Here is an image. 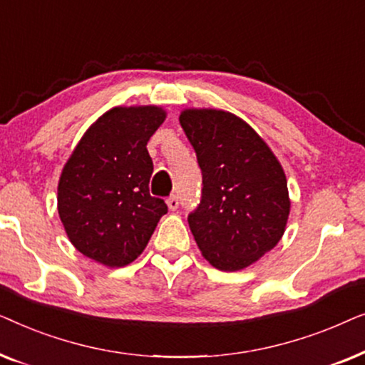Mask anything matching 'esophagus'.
<instances>
[{
    "label": "esophagus",
    "mask_w": 365,
    "mask_h": 365,
    "mask_svg": "<svg viewBox=\"0 0 365 365\" xmlns=\"http://www.w3.org/2000/svg\"><path fill=\"white\" fill-rule=\"evenodd\" d=\"M166 202H168V207L171 209V211H176V209L179 207V199L176 196H171Z\"/></svg>",
    "instance_id": "1"
}]
</instances>
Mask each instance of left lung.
Here are the masks:
<instances>
[{"instance_id": "obj_1", "label": "left lung", "mask_w": 365, "mask_h": 365, "mask_svg": "<svg viewBox=\"0 0 365 365\" xmlns=\"http://www.w3.org/2000/svg\"><path fill=\"white\" fill-rule=\"evenodd\" d=\"M179 123L202 171V199L189 214L199 251L219 271L259 261L286 231L291 199L284 169L267 143L236 114L187 108Z\"/></svg>"}]
</instances>
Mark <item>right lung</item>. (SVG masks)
I'll return each instance as SVG.
<instances>
[{
	"label": "right lung",
	"mask_w": 365,
	"mask_h": 365,
	"mask_svg": "<svg viewBox=\"0 0 365 365\" xmlns=\"http://www.w3.org/2000/svg\"><path fill=\"white\" fill-rule=\"evenodd\" d=\"M168 113L161 106H116L79 139L58 182V214L83 256L106 267H124L141 256L168 212L151 197L149 138Z\"/></svg>",
	"instance_id": "1"
}]
</instances>
